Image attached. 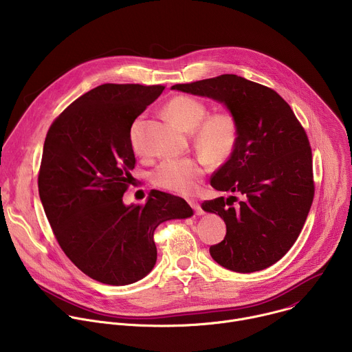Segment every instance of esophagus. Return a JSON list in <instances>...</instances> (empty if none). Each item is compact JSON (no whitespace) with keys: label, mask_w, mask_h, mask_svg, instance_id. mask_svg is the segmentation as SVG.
Segmentation results:
<instances>
[{"label":"esophagus","mask_w":352,"mask_h":352,"mask_svg":"<svg viewBox=\"0 0 352 352\" xmlns=\"http://www.w3.org/2000/svg\"><path fill=\"white\" fill-rule=\"evenodd\" d=\"M189 205H190V208L193 209V212H195L196 216H202V214H204L202 208H200V205H199L197 202H195V200H189Z\"/></svg>","instance_id":"34e87169"}]
</instances>
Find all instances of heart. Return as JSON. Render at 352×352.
Here are the masks:
<instances>
[{
    "label": "heart",
    "mask_w": 352,
    "mask_h": 352,
    "mask_svg": "<svg viewBox=\"0 0 352 352\" xmlns=\"http://www.w3.org/2000/svg\"><path fill=\"white\" fill-rule=\"evenodd\" d=\"M170 117L185 131H195V142L199 150L213 160H223L232 152L236 143L238 126L235 118L226 111L213 113L208 118V107L190 96H177L166 107ZM139 120L131 131V142L135 150L138 143ZM208 173L204 159H167L152 173V182L166 190L189 195Z\"/></svg>",
    "instance_id": "1"
}]
</instances>
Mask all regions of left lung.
I'll return each mask as SVG.
<instances>
[{"instance_id": "1", "label": "left lung", "mask_w": 352, "mask_h": 352, "mask_svg": "<svg viewBox=\"0 0 352 352\" xmlns=\"http://www.w3.org/2000/svg\"><path fill=\"white\" fill-rule=\"evenodd\" d=\"M171 89L217 100L238 126L230 159L210 179L214 189L230 196L202 204L227 226L224 239L210 246L212 258L238 273L274 265L296 241L315 196L312 150L304 126L277 91L236 75Z\"/></svg>"}]
</instances>
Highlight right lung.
Listing matches in <instances>:
<instances>
[{
  "mask_svg": "<svg viewBox=\"0 0 352 352\" xmlns=\"http://www.w3.org/2000/svg\"><path fill=\"white\" fill-rule=\"evenodd\" d=\"M164 86L104 83L82 94L50 126L38 171V195L69 261L110 285L132 284L157 261L153 239L163 221L193 214L179 196L150 192L125 206L136 160L131 126Z\"/></svg>",
  "mask_w": 352,
  "mask_h": 352,
  "instance_id": "add662e5",
  "label": "right lung"
}]
</instances>
